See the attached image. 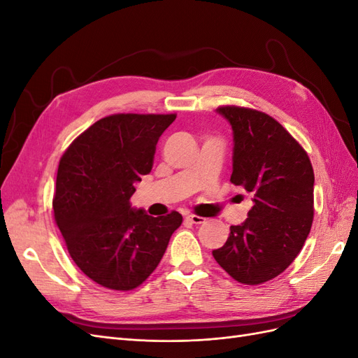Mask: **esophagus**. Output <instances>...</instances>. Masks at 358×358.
I'll use <instances>...</instances> for the list:
<instances>
[{
	"label": "esophagus",
	"mask_w": 358,
	"mask_h": 358,
	"mask_svg": "<svg viewBox=\"0 0 358 358\" xmlns=\"http://www.w3.org/2000/svg\"><path fill=\"white\" fill-rule=\"evenodd\" d=\"M185 220L189 221L191 224H203L206 221V218H203V216H199V215H187Z\"/></svg>",
	"instance_id": "34e87169"
}]
</instances>
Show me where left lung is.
Returning a JSON list of instances; mask_svg holds the SVG:
<instances>
[{
  "label": "left lung",
  "instance_id": "1",
  "mask_svg": "<svg viewBox=\"0 0 358 358\" xmlns=\"http://www.w3.org/2000/svg\"><path fill=\"white\" fill-rule=\"evenodd\" d=\"M233 128L231 183L252 196V208L213 258L237 282L276 278L301 251L313 221V169L306 150L264 112L221 106Z\"/></svg>",
  "mask_w": 358,
  "mask_h": 358
}]
</instances>
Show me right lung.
Here are the masks:
<instances>
[{"label":"right lung","instance_id":"1","mask_svg":"<svg viewBox=\"0 0 358 358\" xmlns=\"http://www.w3.org/2000/svg\"><path fill=\"white\" fill-rule=\"evenodd\" d=\"M175 119V113L106 116L61 157L55 222L73 262L104 288L142 285L182 224L176 210L154 218L129 204L136 183L152 170L159 136Z\"/></svg>","mask_w":358,"mask_h":358}]
</instances>
